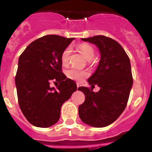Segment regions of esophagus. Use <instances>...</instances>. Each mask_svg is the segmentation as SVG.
Listing matches in <instances>:
<instances>
[{
	"instance_id": "obj_1",
	"label": "esophagus",
	"mask_w": 152,
	"mask_h": 152,
	"mask_svg": "<svg viewBox=\"0 0 152 152\" xmlns=\"http://www.w3.org/2000/svg\"><path fill=\"white\" fill-rule=\"evenodd\" d=\"M80 86H81V84H80V83H77V89H78V88H80Z\"/></svg>"
}]
</instances>
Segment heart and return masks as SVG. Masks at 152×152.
I'll return each instance as SVG.
<instances>
[{
	"instance_id": "b5f03b06",
	"label": "heart",
	"mask_w": 152,
	"mask_h": 152,
	"mask_svg": "<svg viewBox=\"0 0 152 152\" xmlns=\"http://www.w3.org/2000/svg\"><path fill=\"white\" fill-rule=\"evenodd\" d=\"M79 49H80V52H82V54L84 55V57L86 58V59L88 60V61L92 59L94 56V49L88 44H82V45H80L79 46ZM71 51H72L71 47H67L66 49H64L62 53H61V60L63 65H67L68 62H69V57L70 54H71ZM66 76L69 79L80 82L85 77H88V73L86 71H84V70H79L77 69V68H72L67 70Z\"/></svg>"
}]
</instances>
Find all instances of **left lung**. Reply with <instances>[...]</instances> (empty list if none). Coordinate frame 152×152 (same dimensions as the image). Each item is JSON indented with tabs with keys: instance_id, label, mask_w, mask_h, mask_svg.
Segmentation results:
<instances>
[{
	"instance_id": "1",
	"label": "left lung",
	"mask_w": 152,
	"mask_h": 152,
	"mask_svg": "<svg viewBox=\"0 0 152 152\" xmlns=\"http://www.w3.org/2000/svg\"><path fill=\"white\" fill-rule=\"evenodd\" d=\"M94 44L100 53V60L94 73L88 78L91 89L80 87L85 101L78 107L79 117L85 124L101 128L112 124L123 113L132 87L131 64L123 47L104 36L81 39ZM97 85L98 92L92 88Z\"/></svg>"
}]
</instances>
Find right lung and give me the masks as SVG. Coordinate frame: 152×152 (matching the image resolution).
I'll list each match as a JSON object with an SVG mask.
<instances>
[{
    "label": "right lung",
    "mask_w": 152,
    "mask_h": 152,
    "mask_svg": "<svg viewBox=\"0 0 152 152\" xmlns=\"http://www.w3.org/2000/svg\"><path fill=\"white\" fill-rule=\"evenodd\" d=\"M74 38L48 35L31 42L19 58L15 77L19 105L33 126L48 128L60 118L63 103L77 91V84L61 72V56ZM52 81L58 82L57 89Z\"/></svg>",
    "instance_id": "add662e5"
}]
</instances>
